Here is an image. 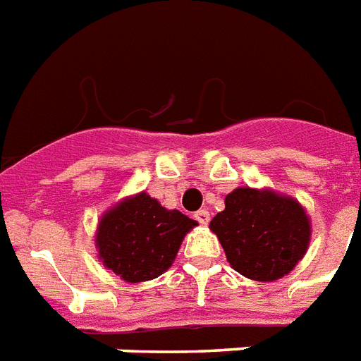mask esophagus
<instances>
[{
  "instance_id": "34e87169",
  "label": "esophagus",
  "mask_w": 361,
  "mask_h": 361,
  "mask_svg": "<svg viewBox=\"0 0 361 361\" xmlns=\"http://www.w3.org/2000/svg\"><path fill=\"white\" fill-rule=\"evenodd\" d=\"M193 217H195L201 225H208V221H210V212H208V210H197V212L193 214Z\"/></svg>"
}]
</instances>
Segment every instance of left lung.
<instances>
[{
    "label": "left lung",
    "mask_w": 361,
    "mask_h": 361,
    "mask_svg": "<svg viewBox=\"0 0 361 361\" xmlns=\"http://www.w3.org/2000/svg\"><path fill=\"white\" fill-rule=\"evenodd\" d=\"M232 269L252 281L288 275L305 256L310 221L299 202L273 192L236 188L210 221Z\"/></svg>",
    "instance_id": "obj_1"
}]
</instances>
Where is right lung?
I'll use <instances>...</instances> for the list:
<instances>
[{
	"label": "right lung",
	"mask_w": 361,
	"mask_h": 361,
	"mask_svg": "<svg viewBox=\"0 0 361 361\" xmlns=\"http://www.w3.org/2000/svg\"><path fill=\"white\" fill-rule=\"evenodd\" d=\"M197 223L166 210L147 193L120 202L103 216L97 231L99 258L127 282L157 279L173 264L180 241Z\"/></svg>",
	"instance_id": "right-lung-1"
}]
</instances>
